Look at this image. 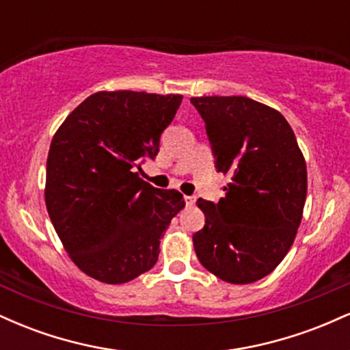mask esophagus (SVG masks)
I'll return each instance as SVG.
<instances>
[{"mask_svg": "<svg viewBox=\"0 0 350 350\" xmlns=\"http://www.w3.org/2000/svg\"><path fill=\"white\" fill-rule=\"evenodd\" d=\"M184 200H186V206L192 207L196 204V196H186V198H184Z\"/></svg>", "mask_w": 350, "mask_h": 350, "instance_id": "1", "label": "esophagus"}]
</instances>
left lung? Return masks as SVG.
I'll return each instance as SVG.
<instances>
[{"label":"left lung","mask_w":350,"mask_h":350,"mask_svg":"<svg viewBox=\"0 0 350 350\" xmlns=\"http://www.w3.org/2000/svg\"><path fill=\"white\" fill-rule=\"evenodd\" d=\"M217 172L230 176L219 202L199 199L206 226L194 248L217 278L247 284L270 275L295 242L308 192L306 163L280 111L248 97H192Z\"/></svg>","instance_id":"8db88e82"}]
</instances>
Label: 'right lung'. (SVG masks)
Masks as SVG:
<instances>
[{
  "instance_id": "1",
  "label": "right lung",
  "mask_w": 350,
  "mask_h": 350,
  "mask_svg": "<svg viewBox=\"0 0 350 350\" xmlns=\"http://www.w3.org/2000/svg\"><path fill=\"white\" fill-rule=\"evenodd\" d=\"M180 102L183 95L97 92L52 138L47 212L70 258L92 278L126 283L158 262L161 235L186 202L139 172L158 154Z\"/></svg>"
}]
</instances>
